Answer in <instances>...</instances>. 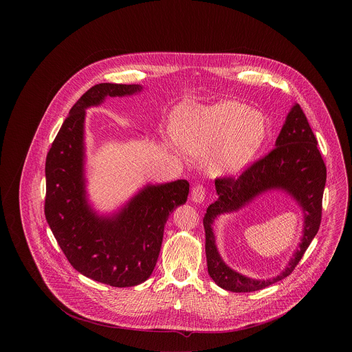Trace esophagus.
Masks as SVG:
<instances>
[{
    "label": "esophagus",
    "instance_id": "esophagus-1",
    "mask_svg": "<svg viewBox=\"0 0 352 352\" xmlns=\"http://www.w3.org/2000/svg\"><path fill=\"white\" fill-rule=\"evenodd\" d=\"M206 198V188L203 184H195L191 190V199L197 203H201Z\"/></svg>",
    "mask_w": 352,
    "mask_h": 352
}]
</instances>
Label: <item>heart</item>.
<instances>
[{
	"label": "heart",
	"mask_w": 352,
	"mask_h": 352,
	"mask_svg": "<svg viewBox=\"0 0 352 352\" xmlns=\"http://www.w3.org/2000/svg\"><path fill=\"white\" fill-rule=\"evenodd\" d=\"M265 133L264 118L236 101L191 111L175 126L181 148L198 158L210 155V168L218 174L244 168L260 149Z\"/></svg>",
	"instance_id": "b5f03b06"
}]
</instances>
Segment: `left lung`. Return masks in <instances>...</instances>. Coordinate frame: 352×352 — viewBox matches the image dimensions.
Segmentation results:
<instances>
[{
  "label": "left lung",
  "instance_id": "8db88e82",
  "mask_svg": "<svg viewBox=\"0 0 352 352\" xmlns=\"http://www.w3.org/2000/svg\"><path fill=\"white\" fill-rule=\"evenodd\" d=\"M324 184L326 165L317 148V138L300 104H296L286 118L274 149L254 161L240 175H224L215 179L218 201L208 206L203 218L210 277L220 287L234 293L256 292L287 277L318 232ZM270 188H284L299 201L305 212L304 234L299 250L278 276L270 280H253L222 263L210 224L220 213L235 210Z\"/></svg>",
  "mask_w": 352,
  "mask_h": 352
}]
</instances>
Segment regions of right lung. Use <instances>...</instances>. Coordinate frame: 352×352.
<instances>
[{
	"label": "right lung",
	"mask_w": 352,
	"mask_h": 352,
	"mask_svg": "<svg viewBox=\"0 0 352 352\" xmlns=\"http://www.w3.org/2000/svg\"><path fill=\"white\" fill-rule=\"evenodd\" d=\"M141 91L137 84L100 83L74 104L46 157L45 215L69 264L85 277L115 287L146 281L155 267L164 228L174 208L187 201L186 179L146 186L109 219L98 218L84 197L85 108L105 96Z\"/></svg>",
	"instance_id": "obj_1"
}]
</instances>
